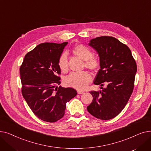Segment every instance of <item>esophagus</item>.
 <instances>
[{
  "instance_id": "esophagus-1",
  "label": "esophagus",
  "mask_w": 151,
  "mask_h": 151,
  "mask_svg": "<svg viewBox=\"0 0 151 151\" xmlns=\"http://www.w3.org/2000/svg\"><path fill=\"white\" fill-rule=\"evenodd\" d=\"M77 92H78V94H82V93H83V92L81 91H78Z\"/></svg>"
}]
</instances>
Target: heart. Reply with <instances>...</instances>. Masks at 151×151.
Wrapping results in <instances>:
<instances>
[{"instance_id":"heart-1","label":"heart","mask_w":151,"mask_h":151,"mask_svg":"<svg viewBox=\"0 0 151 151\" xmlns=\"http://www.w3.org/2000/svg\"><path fill=\"white\" fill-rule=\"evenodd\" d=\"M72 52L78 58L84 60V66L92 71L97 70L100 67L99 60L93 56V52L91 49L83 45H76L72 49ZM58 66L61 71L65 72L68 70V58L65 53L60 55L58 59ZM92 80L91 75L87 71L72 72L64 80V84L78 90L86 88Z\"/></svg>"}]
</instances>
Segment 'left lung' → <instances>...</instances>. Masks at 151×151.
Listing matches in <instances>:
<instances>
[{"label": "left lung", "instance_id": "obj_1", "mask_svg": "<svg viewBox=\"0 0 151 151\" xmlns=\"http://www.w3.org/2000/svg\"><path fill=\"white\" fill-rule=\"evenodd\" d=\"M89 45L100 58V69L93 84L106 86L99 91H91L93 100L87 109L96 118L109 120L117 116L127 104L134 88L137 63L129 47L114 37L93 38Z\"/></svg>", "mask_w": 151, "mask_h": 151}]
</instances>
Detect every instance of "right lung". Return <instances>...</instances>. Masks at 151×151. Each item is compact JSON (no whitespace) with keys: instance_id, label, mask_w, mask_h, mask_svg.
<instances>
[{"instance_id":"1","label":"right lung","mask_w":151,"mask_h":151,"mask_svg":"<svg viewBox=\"0 0 151 151\" xmlns=\"http://www.w3.org/2000/svg\"><path fill=\"white\" fill-rule=\"evenodd\" d=\"M68 42L44 43L27 52L20 67L22 94L34 114L43 121L54 122L64 116L66 104L77 94L62 88L58 59Z\"/></svg>"}]
</instances>
